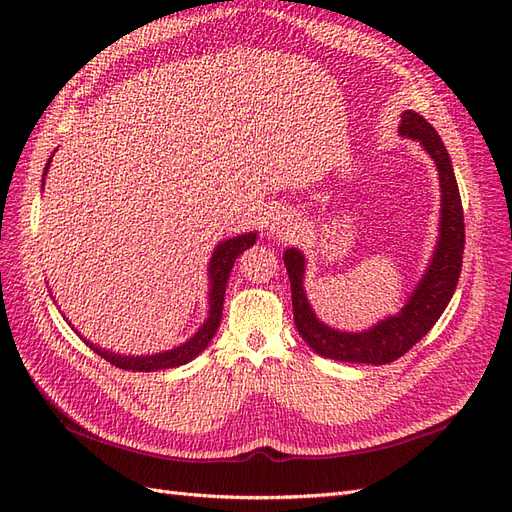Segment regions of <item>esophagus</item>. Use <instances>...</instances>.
<instances>
[{
    "instance_id": "34e87169",
    "label": "esophagus",
    "mask_w": 512,
    "mask_h": 512,
    "mask_svg": "<svg viewBox=\"0 0 512 512\" xmlns=\"http://www.w3.org/2000/svg\"><path fill=\"white\" fill-rule=\"evenodd\" d=\"M294 228V222L288 213H280L275 215V218H271V224H269V232L275 237H288L290 232Z\"/></svg>"
}]
</instances>
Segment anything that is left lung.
Instances as JSON below:
<instances>
[{"label": "left lung", "instance_id": "left-lung-1", "mask_svg": "<svg viewBox=\"0 0 512 512\" xmlns=\"http://www.w3.org/2000/svg\"><path fill=\"white\" fill-rule=\"evenodd\" d=\"M399 132L414 138V141H421L425 151L438 166L442 188L440 241L436 254H433L425 277L416 286L406 307L401 309V314L386 318L367 333H342L329 329L327 324H322L316 318L303 292L305 258L294 247H290L284 254V265L290 277L294 324H297L305 344L320 356H327V359L371 365H386L397 361L399 356H404L431 331L448 301H451L459 282L463 245H466V226H463V207L451 158H448V151L438 132L418 113L406 111L401 115Z\"/></svg>", "mask_w": 512, "mask_h": 512}]
</instances>
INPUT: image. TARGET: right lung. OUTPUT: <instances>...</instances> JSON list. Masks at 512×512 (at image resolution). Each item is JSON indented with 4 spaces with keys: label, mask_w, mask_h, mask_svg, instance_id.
Segmentation results:
<instances>
[{
    "label": "right lung",
    "mask_w": 512,
    "mask_h": 512,
    "mask_svg": "<svg viewBox=\"0 0 512 512\" xmlns=\"http://www.w3.org/2000/svg\"><path fill=\"white\" fill-rule=\"evenodd\" d=\"M51 160L46 162L44 175L49 170ZM44 181V179H42ZM44 185V183H42ZM256 243V232H250V235H241L235 239H228L224 243L218 245V250L213 252L211 265H209V277H211V292H209V318L205 320L203 327L198 329V333L185 342L183 346L168 350V352H160V354H151V356H119L113 352H106L102 348H96L94 344H89L85 339V344L94 350L96 354H100L102 359H106L111 365L119 367V369H132V371H156V369H170V367H179L190 363L194 356H198L203 352L209 342L213 339L215 331L220 327L222 320V309H224V294H226V284L232 267H235V260L241 252H245L247 247H252Z\"/></svg>",
    "instance_id": "obj_1"
}]
</instances>
